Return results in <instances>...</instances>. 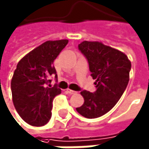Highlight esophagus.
Segmentation results:
<instances>
[{"label": "esophagus", "instance_id": "34e87169", "mask_svg": "<svg viewBox=\"0 0 149 149\" xmlns=\"http://www.w3.org/2000/svg\"><path fill=\"white\" fill-rule=\"evenodd\" d=\"M66 93H69V94H75L77 92L73 91V90H70V89H67V90H66Z\"/></svg>", "mask_w": 149, "mask_h": 149}]
</instances>
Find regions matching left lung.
<instances>
[{"mask_svg":"<svg viewBox=\"0 0 149 149\" xmlns=\"http://www.w3.org/2000/svg\"><path fill=\"white\" fill-rule=\"evenodd\" d=\"M79 49L88 61L96 91H82L84 103L76 109L86 118H96L109 112L121 98L129 82L131 62L125 53L99 41L85 40Z\"/></svg>","mask_w":149,"mask_h":149,"instance_id":"left-lung-1","label":"left lung"}]
</instances>
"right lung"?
<instances>
[{
	"instance_id": "add662e5",
	"label": "right lung",
	"mask_w": 149,
	"mask_h": 149,
	"mask_svg": "<svg viewBox=\"0 0 149 149\" xmlns=\"http://www.w3.org/2000/svg\"><path fill=\"white\" fill-rule=\"evenodd\" d=\"M68 40H47L25 55L17 63L11 79L12 101L22 119L33 126L46 125L51 118L53 99L61 93L56 86H47L57 78L54 60Z\"/></svg>"
}]
</instances>
